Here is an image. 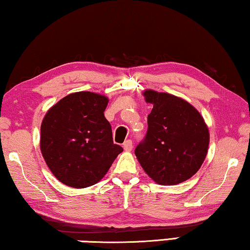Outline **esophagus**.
<instances>
[{"instance_id": "1", "label": "esophagus", "mask_w": 250, "mask_h": 250, "mask_svg": "<svg viewBox=\"0 0 250 250\" xmlns=\"http://www.w3.org/2000/svg\"><path fill=\"white\" fill-rule=\"evenodd\" d=\"M123 148H124L125 151H130L133 149V142L130 139H127V141L123 144Z\"/></svg>"}]
</instances>
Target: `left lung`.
I'll list each match as a JSON object with an SVG mask.
<instances>
[{
    "label": "left lung",
    "mask_w": 250,
    "mask_h": 250,
    "mask_svg": "<svg viewBox=\"0 0 250 250\" xmlns=\"http://www.w3.org/2000/svg\"><path fill=\"white\" fill-rule=\"evenodd\" d=\"M143 94L152 109L147 117V134L135 155L158 185H179L202 166L209 143L208 128L198 109L183 99L154 90Z\"/></svg>",
    "instance_id": "8db88e82"
}]
</instances>
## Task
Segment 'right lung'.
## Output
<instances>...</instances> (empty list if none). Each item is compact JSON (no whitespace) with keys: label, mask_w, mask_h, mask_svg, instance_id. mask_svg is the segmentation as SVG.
<instances>
[{"label":"right lung","mask_w":250,"mask_h":250,"mask_svg":"<svg viewBox=\"0 0 250 250\" xmlns=\"http://www.w3.org/2000/svg\"><path fill=\"white\" fill-rule=\"evenodd\" d=\"M108 99L93 92L71 93L48 109L41 126V150L63 185L82 189L98 183L123 151L113 143L104 116Z\"/></svg>","instance_id":"right-lung-1"}]
</instances>
